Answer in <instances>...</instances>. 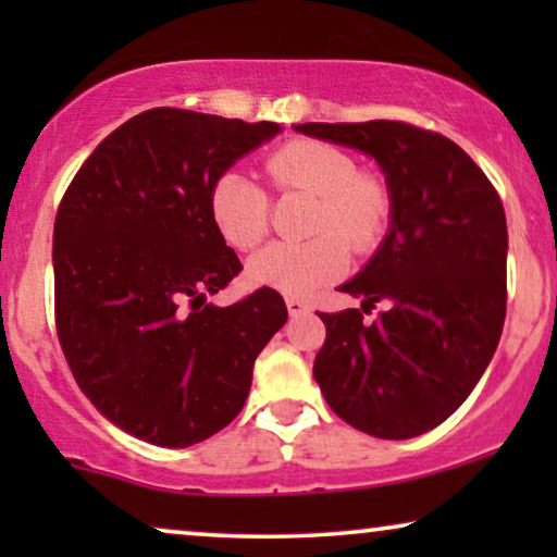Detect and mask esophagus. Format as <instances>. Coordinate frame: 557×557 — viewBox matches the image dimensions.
I'll list each match as a JSON object with an SVG mask.
<instances>
[{
  "mask_svg": "<svg viewBox=\"0 0 557 557\" xmlns=\"http://www.w3.org/2000/svg\"><path fill=\"white\" fill-rule=\"evenodd\" d=\"M286 309H288V317H301V314H307V311H309L307 304L299 301V299H286Z\"/></svg>",
  "mask_w": 557,
  "mask_h": 557,
  "instance_id": "1",
  "label": "esophagus"
}]
</instances>
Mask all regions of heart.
Returning a JSON list of instances; mask_svg holds the SVG:
<instances>
[{"label": "heart", "mask_w": 557, "mask_h": 557, "mask_svg": "<svg viewBox=\"0 0 557 557\" xmlns=\"http://www.w3.org/2000/svg\"><path fill=\"white\" fill-rule=\"evenodd\" d=\"M263 172L281 195L314 197L299 243H271L248 261V278L286 296H309L345 273L349 248L368 256L383 243L393 220V187L375 170L317 139H292L273 149ZM215 231L235 250H253L271 225V197L243 172H223L208 197Z\"/></svg>", "instance_id": "heart-1"}]
</instances>
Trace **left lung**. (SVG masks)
I'll list each match as a JSON object with an SVG mask.
<instances>
[{
    "mask_svg": "<svg viewBox=\"0 0 557 557\" xmlns=\"http://www.w3.org/2000/svg\"><path fill=\"white\" fill-rule=\"evenodd\" d=\"M375 157L393 187L391 233L342 292L362 309L319 314L314 377L342 421L377 438L444 423L484 375L507 311V220L497 189L446 136L406 121L301 124ZM377 300L386 309L362 323Z\"/></svg>",
    "mask_w": 557,
    "mask_h": 557,
    "instance_id": "left-lung-1",
    "label": "left lung"
}]
</instances>
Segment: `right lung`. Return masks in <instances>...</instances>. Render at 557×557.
<instances>
[{"label": "right lung", "instance_id": "1", "mask_svg": "<svg viewBox=\"0 0 557 557\" xmlns=\"http://www.w3.org/2000/svg\"><path fill=\"white\" fill-rule=\"evenodd\" d=\"M281 132L151 109L98 144L52 231L55 330L75 383L121 431L185 448L223 431L253 362L286 324L273 288L212 307L243 265L210 218V187Z\"/></svg>", "mask_w": 557, "mask_h": 557}]
</instances>
